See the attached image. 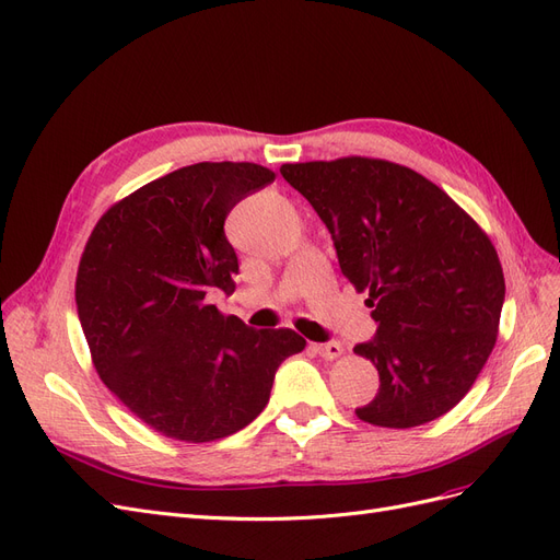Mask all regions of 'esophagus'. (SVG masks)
<instances>
[{"label": "esophagus", "mask_w": 560, "mask_h": 560, "mask_svg": "<svg viewBox=\"0 0 560 560\" xmlns=\"http://www.w3.org/2000/svg\"><path fill=\"white\" fill-rule=\"evenodd\" d=\"M315 350L319 352V358H325V360H336L338 354L343 352V346L338 343V341H329V343H319V346H315Z\"/></svg>", "instance_id": "34e87169"}]
</instances>
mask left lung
<instances>
[{"instance_id":"obj_1","label":"left lung","mask_w":560,"mask_h":560,"mask_svg":"<svg viewBox=\"0 0 560 560\" xmlns=\"http://www.w3.org/2000/svg\"><path fill=\"white\" fill-rule=\"evenodd\" d=\"M282 177L331 233L341 273L369 292L376 334L354 352L378 369V393L354 409L381 428L444 416L493 352L504 276L488 235L446 191L378 159L287 163Z\"/></svg>"}]
</instances>
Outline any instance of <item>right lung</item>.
Returning a JSON list of instances; mask_svg holds the SVG:
<instances>
[{
    "mask_svg": "<svg viewBox=\"0 0 560 560\" xmlns=\"http://www.w3.org/2000/svg\"><path fill=\"white\" fill-rule=\"evenodd\" d=\"M276 173L196 163L149 182L103 214L77 273V313L100 378L149 428L214 442L268 404L278 366L306 348L292 329L224 317L238 257L224 224Z\"/></svg>",
    "mask_w": 560,
    "mask_h": 560,
    "instance_id": "right-lung-1",
    "label": "right lung"
}]
</instances>
